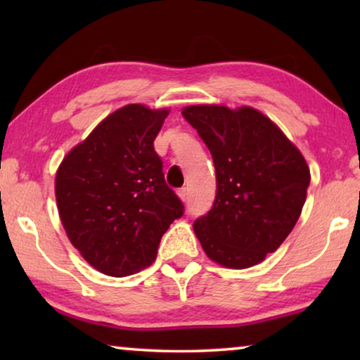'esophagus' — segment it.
<instances>
[{
	"mask_svg": "<svg viewBox=\"0 0 360 360\" xmlns=\"http://www.w3.org/2000/svg\"><path fill=\"white\" fill-rule=\"evenodd\" d=\"M179 196H180L181 201H188V188L179 190Z\"/></svg>",
	"mask_w": 360,
	"mask_h": 360,
	"instance_id": "34e87169",
	"label": "esophagus"
}]
</instances>
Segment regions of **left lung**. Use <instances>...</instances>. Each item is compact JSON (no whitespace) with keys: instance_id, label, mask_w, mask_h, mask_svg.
<instances>
[{"instance_id":"obj_1","label":"left lung","mask_w":360,"mask_h":360,"mask_svg":"<svg viewBox=\"0 0 360 360\" xmlns=\"http://www.w3.org/2000/svg\"><path fill=\"white\" fill-rule=\"evenodd\" d=\"M181 115L213 157L216 198L193 231L206 255L248 269L275 252L297 224L309 169L278 126L249 106H186Z\"/></svg>"}]
</instances>
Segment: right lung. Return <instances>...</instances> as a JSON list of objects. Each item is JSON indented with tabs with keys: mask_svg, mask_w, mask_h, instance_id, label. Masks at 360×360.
<instances>
[{
	"mask_svg": "<svg viewBox=\"0 0 360 360\" xmlns=\"http://www.w3.org/2000/svg\"><path fill=\"white\" fill-rule=\"evenodd\" d=\"M169 110L127 105L105 117L58 167L63 229L82 257L110 277L149 267L162 236L184 214L154 150Z\"/></svg>",
	"mask_w": 360,
	"mask_h": 360,
	"instance_id": "obj_1",
	"label": "right lung"
}]
</instances>
